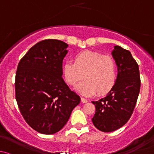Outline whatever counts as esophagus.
<instances>
[{
	"label": "esophagus",
	"mask_w": 154,
	"mask_h": 154,
	"mask_svg": "<svg viewBox=\"0 0 154 154\" xmlns=\"http://www.w3.org/2000/svg\"><path fill=\"white\" fill-rule=\"evenodd\" d=\"M81 100H82V102H83V103H87L88 101V99H86L85 98H83V97L81 98Z\"/></svg>",
	"instance_id": "esophagus-1"
}]
</instances>
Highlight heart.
<instances>
[{
  "instance_id": "obj_1",
  "label": "heart",
  "mask_w": 154,
  "mask_h": 154,
  "mask_svg": "<svg viewBox=\"0 0 154 154\" xmlns=\"http://www.w3.org/2000/svg\"><path fill=\"white\" fill-rule=\"evenodd\" d=\"M62 74L67 85L75 86L82 94L98 96L107 94L114 88L117 80L116 64L110 55L92 50H85L74 57V62L67 61L63 65Z\"/></svg>"
}]
</instances>
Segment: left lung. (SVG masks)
<instances>
[{
    "mask_svg": "<svg viewBox=\"0 0 154 154\" xmlns=\"http://www.w3.org/2000/svg\"><path fill=\"white\" fill-rule=\"evenodd\" d=\"M112 55L118 66L116 83L106 97L92 101L96 107L92 122L102 132H112L128 122L140 91L139 65L131 52L115 46Z\"/></svg>",
    "mask_w": 154,
    "mask_h": 154,
    "instance_id": "8db88e82",
    "label": "left lung"
}]
</instances>
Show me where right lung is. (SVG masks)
<instances>
[{"label": "right lung", "instance_id": "right-lung-1", "mask_svg": "<svg viewBox=\"0 0 154 154\" xmlns=\"http://www.w3.org/2000/svg\"><path fill=\"white\" fill-rule=\"evenodd\" d=\"M67 44L45 39L19 61L15 99L22 116L35 131L53 134L64 128L81 98L63 80L62 62Z\"/></svg>", "mask_w": 154, "mask_h": 154}]
</instances>
